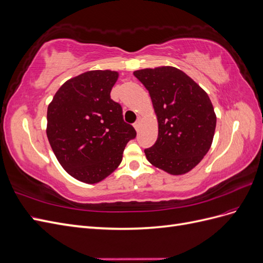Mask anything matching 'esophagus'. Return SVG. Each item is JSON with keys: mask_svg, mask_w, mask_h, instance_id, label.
<instances>
[{"mask_svg": "<svg viewBox=\"0 0 263 263\" xmlns=\"http://www.w3.org/2000/svg\"><path fill=\"white\" fill-rule=\"evenodd\" d=\"M141 121H142L141 117H138V118H137V121H136V123L134 124V127H135V129H136V130H138V129H139L140 124H141Z\"/></svg>", "mask_w": 263, "mask_h": 263, "instance_id": "esophagus-1", "label": "esophagus"}]
</instances>
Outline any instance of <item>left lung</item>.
<instances>
[{
    "mask_svg": "<svg viewBox=\"0 0 263 263\" xmlns=\"http://www.w3.org/2000/svg\"><path fill=\"white\" fill-rule=\"evenodd\" d=\"M145 85L158 121L156 144L145 149L147 160L172 176H181L201 162L210 150L216 114L202 87L174 67L134 71Z\"/></svg>",
    "mask_w": 263,
    "mask_h": 263,
    "instance_id": "8db88e82",
    "label": "left lung"
}]
</instances>
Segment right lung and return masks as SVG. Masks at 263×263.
Masks as SVG:
<instances>
[{"label":"right lung","mask_w":263,"mask_h":263,"mask_svg":"<svg viewBox=\"0 0 263 263\" xmlns=\"http://www.w3.org/2000/svg\"><path fill=\"white\" fill-rule=\"evenodd\" d=\"M110 70H92L69 79L47 109V137L55 158L71 177L94 184L121 164L136 132L110 99L118 79Z\"/></svg>","instance_id":"obj_1"}]
</instances>
